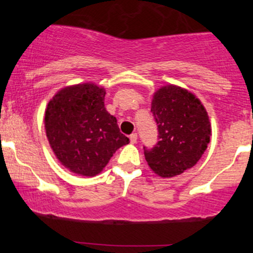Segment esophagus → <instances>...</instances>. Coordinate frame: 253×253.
Listing matches in <instances>:
<instances>
[{
	"label": "esophagus",
	"mask_w": 253,
	"mask_h": 253,
	"mask_svg": "<svg viewBox=\"0 0 253 253\" xmlns=\"http://www.w3.org/2000/svg\"><path fill=\"white\" fill-rule=\"evenodd\" d=\"M129 139H130V143L135 144L136 141H138V135H136V133H132V134L129 135Z\"/></svg>",
	"instance_id": "34e87169"
}]
</instances>
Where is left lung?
Listing matches in <instances>:
<instances>
[{
  "instance_id": "1",
  "label": "left lung",
  "mask_w": 253,
  "mask_h": 253,
  "mask_svg": "<svg viewBox=\"0 0 253 253\" xmlns=\"http://www.w3.org/2000/svg\"><path fill=\"white\" fill-rule=\"evenodd\" d=\"M158 129L152 149L144 146L145 159L161 177H173L195 165L211 140V123L205 107L193 94L176 85L156 92L151 106Z\"/></svg>"
}]
</instances>
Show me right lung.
I'll list each match as a JSON object with an SVG mask.
<instances>
[{"label":"right lung","instance_id":"1","mask_svg":"<svg viewBox=\"0 0 253 253\" xmlns=\"http://www.w3.org/2000/svg\"><path fill=\"white\" fill-rule=\"evenodd\" d=\"M104 95L94 84H77L58 91L47 104L45 129L52 150L77 175H97L113 153L129 143L104 108Z\"/></svg>","mask_w":253,"mask_h":253}]
</instances>
